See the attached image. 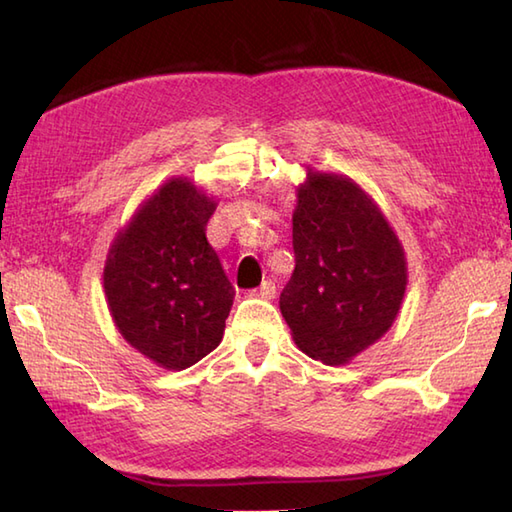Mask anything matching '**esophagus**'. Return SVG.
Listing matches in <instances>:
<instances>
[{
	"label": "esophagus",
	"instance_id": "obj_1",
	"mask_svg": "<svg viewBox=\"0 0 512 512\" xmlns=\"http://www.w3.org/2000/svg\"><path fill=\"white\" fill-rule=\"evenodd\" d=\"M275 292H277V288H275L273 281H264L262 286L255 288V290H250L248 295H250V297H259V299H273Z\"/></svg>",
	"mask_w": 512,
	"mask_h": 512
}]
</instances>
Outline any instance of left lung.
I'll return each instance as SVG.
<instances>
[{"label":"left lung","instance_id":"8db88e82","mask_svg":"<svg viewBox=\"0 0 512 512\" xmlns=\"http://www.w3.org/2000/svg\"><path fill=\"white\" fill-rule=\"evenodd\" d=\"M295 273L279 308L297 347L345 365L396 321L407 262L394 228L358 184L308 169L292 215Z\"/></svg>","mask_w":512,"mask_h":512}]
</instances>
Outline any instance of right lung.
<instances>
[{"mask_svg":"<svg viewBox=\"0 0 512 512\" xmlns=\"http://www.w3.org/2000/svg\"><path fill=\"white\" fill-rule=\"evenodd\" d=\"M215 200L171 178L107 253L103 286L123 339L165 369H187L220 345L235 288L206 239Z\"/></svg>","mask_w":512,"mask_h":512,"instance_id":"add662e5","label":"right lung"}]
</instances>
